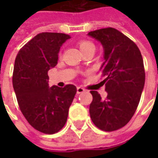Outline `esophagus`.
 Wrapping results in <instances>:
<instances>
[{"instance_id": "obj_1", "label": "esophagus", "mask_w": 158, "mask_h": 158, "mask_svg": "<svg viewBox=\"0 0 158 158\" xmlns=\"http://www.w3.org/2000/svg\"><path fill=\"white\" fill-rule=\"evenodd\" d=\"M85 91V89L82 88V87H78L77 88V93L78 94H81V93H84Z\"/></svg>"}]
</instances>
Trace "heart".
I'll return each mask as SVG.
<instances>
[{"mask_svg": "<svg viewBox=\"0 0 158 158\" xmlns=\"http://www.w3.org/2000/svg\"><path fill=\"white\" fill-rule=\"evenodd\" d=\"M78 46L80 49V51L83 52V54H85V52H89V51H94L95 52V45L88 40H79L78 42Z\"/></svg>", "mask_w": 158, "mask_h": 158, "instance_id": "heart-1", "label": "heart"}]
</instances>
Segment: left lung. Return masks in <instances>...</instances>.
Segmentation results:
<instances>
[{
    "label": "left lung",
    "instance_id": "8db88e82",
    "mask_svg": "<svg viewBox=\"0 0 158 158\" xmlns=\"http://www.w3.org/2000/svg\"><path fill=\"white\" fill-rule=\"evenodd\" d=\"M104 49L101 72L107 96L91 90L89 115L94 124L111 132L125 126L135 113L145 85V69L140 51L134 41L113 28L90 31Z\"/></svg>",
    "mask_w": 158,
    "mask_h": 158
}]
</instances>
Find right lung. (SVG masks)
Segmentation results:
<instances>
[{
	"label": "right lung",
	"instance_id": "obj_1",
	"mask_svg": "<svg viewBox=\"0 0 158 158\" xmlns=\"http://www.w3.org/2000/svg\"><path fill=\"white\" fill-rule=\"evenodd\" d=\"M69 35L44 32L23 46L17 55L12 85L19 108L26 120L40 132L52 135L65 125L77 89L48 86V71L57 64L60 47Z\"/></svg>",
	"mask_w": 158,
	"mask_h": 158
}]
</instances>
